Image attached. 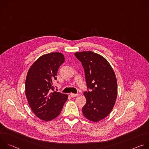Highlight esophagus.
<instances>
[{
	"instance_id": "obj_1",
	"label": "esophagus",
	"mask_w": 149,
	"mask_h": 149,
	"mask_svg": "<svg viewBox=\"0 0 149 149\" xmlns=\"http://www.w3.org/2000/svg\"><path fill=\"white\" fill-rule=\"evenodd\" d=\"M70 95H71V97H75L77 96V95H78V94H74V93H71V94H70Z\"/></svg>"
}]
</instances>
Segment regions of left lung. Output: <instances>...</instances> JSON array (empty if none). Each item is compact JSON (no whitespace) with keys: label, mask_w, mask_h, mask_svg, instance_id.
<instances>
[{"label":"left lung","mask_w":149,"mask_h":149,"mask_svg":"<svg viewBox=\"0 0 149 149\" xmlns=\"http://www.w3.org/2000/svg\"><path fill=\"white\" fill-rule=\"evenodd\" d=\"M84 69L87 88L84 93L86 104L82 113L88 120L98 122L112 111L117 96V79L109 62L100 54L91 51L75 53Z\"/></svg>","instance_id":"left-lung-1"}]
</instances>
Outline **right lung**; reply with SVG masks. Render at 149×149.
Here are the masks:
<instances>
[{"mask_svg":"<svg viewBox=\"0 0 149 149\" xmlns=\"http://www.w3.org/2000/svg\"><path fill=\"white\" fill-rule=\"evenodd\" d=\"M61 52L42 55L31 65L25 81V94L33 113L45 121L57 117L68 99L67 94L55 91L53 82L64 62Z\"/></svg>","mask_w":149,"mask_h":149,"instance_id":"add662e5","label":"right lung"}]
</instances>
